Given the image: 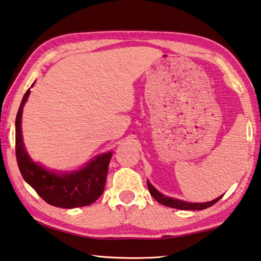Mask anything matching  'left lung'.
<instances>
[{
  "label": "left lung",
  "instance_id": "left-lung-1",
  "mask_svg": "<svg viewBox=\"0 0 261 261\" xmlns=\"http://www.w3.org/2000/svg\"><path fill=\"white\" fill-rule=\"evenodd\" d=\"M147 189L150 191V194L153 196V198L158 201L159 203L166 205V207H170V208H175V209H180V210H203L207 209L211 205H214L216 202L222 199V196H218L217 199H215L213 201H208V202H202V203H191V202H185V201H181L178 199H174V198H169V196H166L164 194H161L160 192L154 189L152 184L147 180Z\"/></svg>",
  "mask_w": 261,
  "mask_h": 261
}]
</instances>
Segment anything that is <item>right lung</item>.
Segmentation results:
<instances>
[{"label": "right lung", "mask_w": 261, "mask_h": 261, "mask_svg": "<svg viewBox=\"0 0 261 261\" xmlns=\"http://www.w3.org/2000/svg\"><path fill=\"white\" fill-rule=\"evenodd\" d=\"M29 94L31 88L24 93L16 118V155L23 179L45 202L54 207L71 209L95 202L105 191L112 152L96 155L83 168L69 173L47 170L34 162L24 149L21 135L22 108Z\"/></svg>", "instance_id": "right-lung-1"}]
</instances>
